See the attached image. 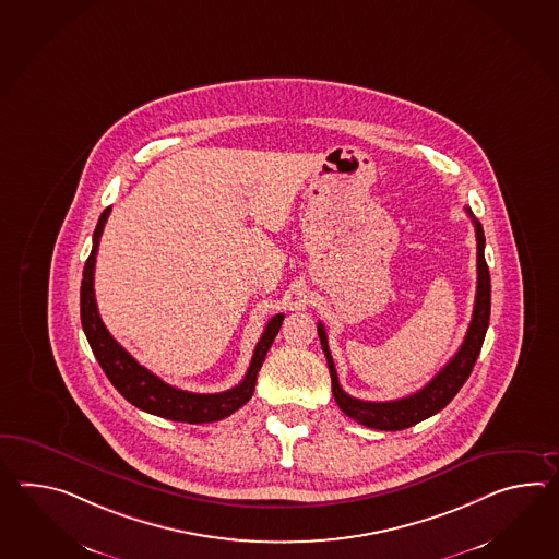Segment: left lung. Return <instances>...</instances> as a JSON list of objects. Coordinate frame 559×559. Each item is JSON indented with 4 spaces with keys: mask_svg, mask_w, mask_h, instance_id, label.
Returning a JSON list of instances; mask_svg holds the SVG:
<instances>
[{
    "mask_svg": "<svg viewBox=\"0 0 559 559\" xmlns=\"http://www.w3.org/2000/svg\"><path fill=\"white\" fill-rule=\"evenodd\" d=\"M472 216L477 236V293H475V307H473L472 323L467 329V335L461 343L460 350L455 357L447 362L441 371L435 374L427 385L413 393L409 397L397 399V401H362L347 395L343 386L338 385L335 362L329 350L326 331L324 324H317L319 338L323 345L326 365L331 371V383H333V395H335L338 409L343 411L353 421L360 423L365 427L379 429V431H401L411 425L429 419L435 413L447 407L451 399L460 393L461 386L469 379L473 365L479 357V350L484 345L485 333L489 326V312H491V278L489 269L485 262V235L484 226L473 216L469 209H465Z\"/></svg>",
    "mask_w": 559,
    "mask_h": 559,
    "instance_id": "8db88e82",
    "label": "left lung"
}]
</instances>
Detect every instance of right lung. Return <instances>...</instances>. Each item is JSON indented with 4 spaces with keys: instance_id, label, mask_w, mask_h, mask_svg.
Here are the masks:
<instances>
[{
    "instance_id": "add662e5",
    "label": "right lung",
    "mask_w": 559,
    "mask_h": 559,
    "mask_svg": "<svg viewBox=\"0 0 559 559\" xmlns=\"http://www.w3.org/2000/svg\"><path fill=\"white\" fill-rule=\"evenodd\" d=\"M112 209H106L99 216L96 230H94V245L87 257L84 274H82V286H80V317H82V329L86 333L87 343L94 350V357L98 359L99 367L106 372L118 393L130 401L138 409L146 411L152 415H158L164 419L180 423H212L221 421L224 417L233 415L240 409L254 393L257 374L261 371L264 357L273 345L274 336L278 335V329L283 324L285 314L273 317L261 341L254 347V355L250 360L249 371L238 385L223 391V393H190L176 386L164 383L160 377L150 372L142 367L124 347L116 343L108 329L99 319L96 295H94V266H96V254H98L99 236L104 230V224L108 221Z\"/></svg>"
}]
</instances>
